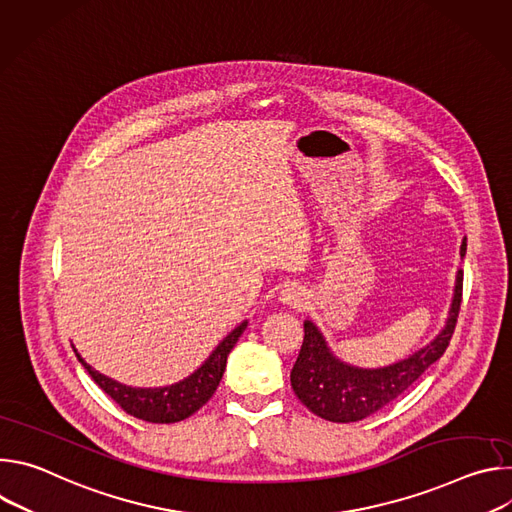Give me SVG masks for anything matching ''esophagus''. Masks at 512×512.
I'll return each instance as SVG.
<instances>
[{
    "mask_svg": "<svg viewBox=\"0 0 512 512\" xmlns=\"http://www.w3.org/2000/svg\"><path fill=\"white\" fill-rule=\"evenodd\" d=\"M279 300H281L283 304H287V306L302 308L304 302H306V294H304V289H302L300 285L291 283V285H285V289H281Z\"/></svg>",
    "mask_w": 512,
    "mask_h": 512,
    "instance_id": "obj_1",
    "label": "esophagus"
}]
</instances>
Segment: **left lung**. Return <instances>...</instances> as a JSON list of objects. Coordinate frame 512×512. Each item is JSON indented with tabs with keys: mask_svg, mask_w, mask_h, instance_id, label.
<instances>
[{
	"mask_svg": "<svg viewBox=\"0 0 512 512\" xmlns=\"http://www.w3.org/2000/svg\"><path fill=\"white\" fill-rule=\"evenodd\" d=\"M460 255H466V241L460 247ZM462 283L464 271L460 269L444 330L421 350L383 369H358L338 360L320 330L306 320L302 350L289 375L298 399L312 413L334 423L360 421L395 401L446 352L460 314Z\"/></svg>",
	"mask_w": 512,
	"mask_h": 512,
	"instance_id": "left-lung-1",
	"label": "left lung"
}]
</instances>
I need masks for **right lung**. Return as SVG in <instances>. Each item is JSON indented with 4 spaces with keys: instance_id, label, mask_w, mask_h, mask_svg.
<instances>
[{
    "instance_id": "right-lung-1",
    "label": "right lung",
    "mask_w": 512,
    "mask_h": 512,
    "mask_svg": "<svg viewBox=\"0 0 512 512\" xmlns=\"http://www.w3.org/2000/svg\"><path fill=\"white\" fill-rule=\"evenodd\" d=\"M247 322H241L221 344H218L212 354L204 360L202 367L194 371L184 381L160 387V389H135L121 385L93 367L81 358V354L75 350L79 362L87 369V373L93 377V381L129 415L152 421V423H176L192 413H196L216 391L218 383L223 379L225 367H227V356L245 332Z\"/></svg>"
}]
</instances>
